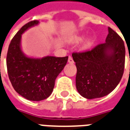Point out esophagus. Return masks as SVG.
I'll list each match as a JSON object with an SVG mask.
<instances>
[{
    "label": "esophagus",
    "instance_id": "1",
    "mask_svg": "<svg viewBox=\"0 0 130 130\" xmlns=\"http://www.w3.org/2000/svg\"><path fill=\"white\" fill-rule=\"evenodd\" d=\"M68 63H70V64H74V61L73 60V58L71 56H69V58H68Z\"/></svg>",
    "mask_w": 130,
    "mask_h": 130
}]
</instances>
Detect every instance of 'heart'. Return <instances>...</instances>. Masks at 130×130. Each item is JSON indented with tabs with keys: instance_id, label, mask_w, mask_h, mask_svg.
I'll list each match as a JSON object with an SVG mask.
<instances>
[{
	"instance_id": "b5f03b06",
	"label": "heart",
	"mask_w": 130,
	"mask_h": 130,
	"mask_svg": "<svg viewBox=\"0 0 130 130\" xmlns=\"http://www.w3.org/2000/svg\"><path fill=\"white\" fill-rule=\"evenodd\" d=\"M83 38V35H73L71 37H69V42L71 43H78L79 41H80ZM93 45V39L91 37H88L87 38H85L81 43L80 47L83 50H87L91 48V47Z\"/></svg>"
}]
</instances>
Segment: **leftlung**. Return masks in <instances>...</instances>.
<instances>
[{
	"instance_id": "8db88e82",
	"label": "left lung",
	"mask_w": 130,
	"mask_h": 130,
	"mask_svg": "<svg viewBox=\"0 0 130 130\" xmlns=\"http://www.w3.org/2000/svg\"><path fill=\"white\" fill-rule=\"evenodd\" d=\"M105 43L91 51L73 53L77 74L78 92L89 100L111 93L121 80L125 66V48L121 37L111 28Z\"/></svg>"
}]
</instances>
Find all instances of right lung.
Masks as SVG:
<instances>
[{
  "label": "right lung",
  "instance_id": "1",
  "mask_svg": "<svg viewBox=\"0 0 130 130\" xmlns=\"http://www.w3.org/2000/svg\"><path fill=\"white\" fill-rule=\"evenodd\" d=\"M39 23L33 20L23 26L12 39L7 55L8 75L13 89L26 100L35 102L45 100L52 94L56 77L68 60V56L34 58L24 53L22 35Z\"/></svg>",
  "mask_w": 130,
  "mask_h": 130
}]
</instances>
